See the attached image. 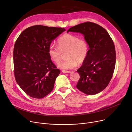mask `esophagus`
I'll return each instance as SVG.
<instances>
[{"label":"esophagus","mask_w":132,"mask_h":132,"mask_svg":"<svg viewBox=\"0 0 132 132\" xmlns=\"http://www.w3.org/2000/svg\"><path fill=\"white\" fill-rule=\"evenodd\" d=\"M62 72L63 73H70L71 72V71H67V70H62Z\"/></svg>","instance_id":"1"}]
</instances>
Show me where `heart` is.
I'll use <instances>...</instances> for the list:
<instances>
[{
    "label": "heart",
    "instance_id": "heart-1",
    "mask_svg": "<svg viewBox=\"0 0 132 132\" xmlns=\"http://www.w3.org/2000/svg\"><path fill=\"white\" fill-rule=\"evenodd\" d=\"M57 47L51 45L48 54L51 60L55 64H59L62 56V53L67 51V60L62 62L59 67L62 69H72L81 64L86 59L89 52V45L84 38L77 35L65 34L61 36L57 41Z\"/></svg>",
    "mask_w": 132,
    "mask_h": 132
}]
</instances>
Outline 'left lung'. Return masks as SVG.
<instances>
[{
	"instance_id": "left-lung-1",
	"label": "left lung",
	"mask_w": 132,
	"mask_h": 132,
	"mask_svg": "<svg viewBox=\"0 0 132 132\" xmlns=\"http://www.w3.org/2000/svg\"><path fill=\"white\" fill-rule=\"evenodd\" d=\"M69 31L83 34L89 48L86 59L77 71L80 79L76 87L86 94H96L106 87L112 77L116 64L114 43L104 28L93 22L80 23Z\"/></svg>"
}]
</instances>
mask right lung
Returning <instances> with one entry per match:
<instances>
[{
	"mask_svg": "<svg viewBox=\"0 0 132 132\" xmlns=\"http://www.w3.org/2000/svg\"><path fill=\"white\" fill-rule=\"evenodd\" d=\"M64 31L62 28L34 26L25 29L15 42V78L30 97L42 98L53 90L60 71L52 62L48 50L52 42Z\"/></svg>",
	"mask_w": 132,
	"mask_h": 132,
	"instance_id": "add662e5",
	"label": "right lung"
}]
</instances>
